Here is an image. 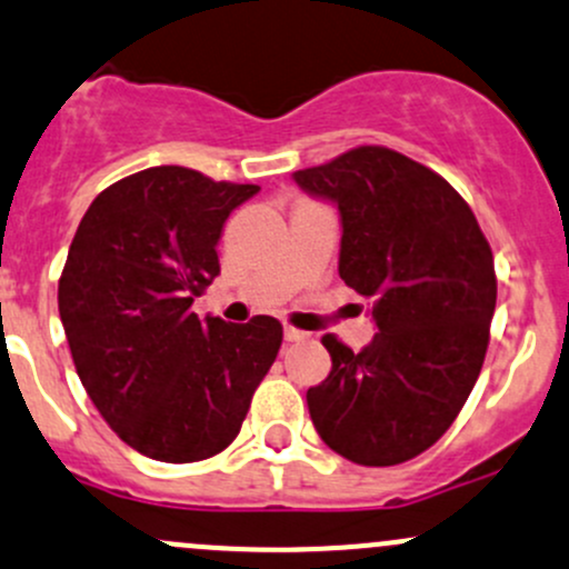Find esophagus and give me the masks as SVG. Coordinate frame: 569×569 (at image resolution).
I'll return each instance as SVG.
<instances>
[{
	"instance_id": "esophagus-1",
	"label": "esophagus",
	"mask_w": 569,
	"mask_h": 569,
	"mask_svg": "<svg viewBox=\"0 0 569 569\" xmlns=\"http://www.w3.org/2000/svg\"><path fill=\"white\" fill-rule=\"evenodd\" d=\"M283 337L289 342H299V340H305V337H308V332H302V329H295V327H286Z\"/></svg>"
}]
</instances>
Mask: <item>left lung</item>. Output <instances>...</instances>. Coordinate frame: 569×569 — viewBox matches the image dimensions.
<instances>
[{
  "mask_svg": "<svg viewBox=\"0 0 569 569\" xmlns=\"http://www.w3.org/2000/svg\"><path fill=\"white\" fill-rule=\"evenodd\" d=\"M295 180L340 210V278L372 299L378 327L361 351L321 337L332 372L308 389L310 418L340 457L402 465L446 435L480 376L497 305L489 240L446 178L391 148L359 146Z\"/></svg>",
  "mask_w": 569,
  "mask_h": 569,
  "instance_id": "1",
  "label": "left lung"
}]
</instances>
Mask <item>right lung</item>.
I'll return each instance as SVG.
<instances>
[{
    "mask_svg": "<svg viewBox=\"0 0 569 569\" xmlns=\"http://www.w3.org/2000/svg\"><path fill=\"white\" fill-rule=\"evenodd\" d=\"M259 186L189 167L121 178L86 210L59 278L74 370L110 429L142 457L189 465L240 432L283 342L272 316L199 321L229 213Z\"/></svg>",
    "mask_w": 569,
    "mask_h": 569,
    "instance_id": "right-lung-1",
    "label": "right lung"
}]
</instances>
